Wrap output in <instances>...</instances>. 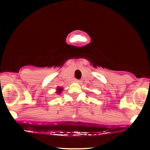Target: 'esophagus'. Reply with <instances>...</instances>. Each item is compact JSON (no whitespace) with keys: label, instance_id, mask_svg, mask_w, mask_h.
Returning <instances> with one entry per match:
<instances>
[{"label":"esophagus","instance_id":"1","mask_svg":"<svg viewBox=\"0 0 150 150\" xmlns=\"http://www.w3.org/2000/svg\"><path fill=\"white\" fill-rule=\"evenodd\" d=\"M75 82H77V83H80V82H81V81L80 80H76V81H75Z\"/></svg>","mask_w":150,"mask_h":150}]
</instances>
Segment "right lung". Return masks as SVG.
Wrapping results in <instances>:
<instances>
[{"label": "right lung", "mask_w": 150, "mask_h": 150, "mask_svg": "<svg viewBox=\"0 0 150 150\" xmlns=\"http://www.w3.org/2000/svg\"><path fill=\"white\" fill-rule=\"evenodd\" d=\"M62 91H63V88H61V87H58V88H57V94H61Z\"/></svg>", "instance_id": "1"}]
</instances>
